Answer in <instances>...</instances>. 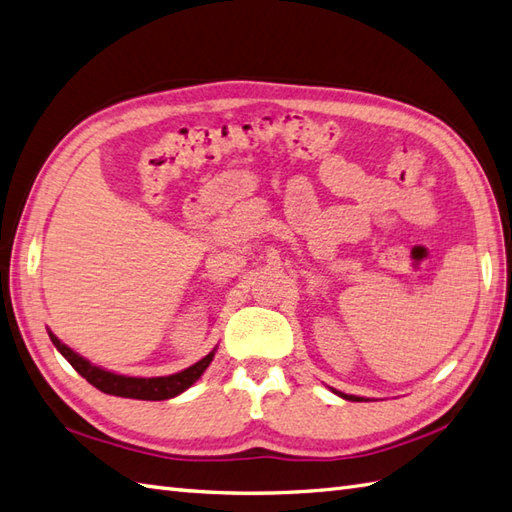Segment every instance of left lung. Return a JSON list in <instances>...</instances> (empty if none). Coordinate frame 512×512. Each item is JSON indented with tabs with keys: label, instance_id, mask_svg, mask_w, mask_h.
<instances>
[{
	"label": "left lung",
	"instance_id": "obj_1",
	"mask_svg": "<svg viewBox=\"0 0 512 512\" xmlns=\"http://www.w3.org/2000/svg\"><path fill=\"white\" fill-rule=\"evenodd\" d=\"M331 390H334V388H331ZM336 392V395L338 397H342V399H347V401H364L362 397H355V395H344V392H338V390H334Z\"/></svg>",
	"mask_w": 512,
	"mask_h": 512
}]
</instances>
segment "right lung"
<instances>
[{
    "mask_svg": "<svg viewBox=\"0 0 512 512\" xmlns=\"http://www.w3.org/2000/svg\"><path fill=\"white\" fill-rule=\"evenodd\" d=\"M47 334H50L52 344L61 351L63 358L74 366L91 386L106 392V395L126 397V399L163 401V399H172L176 395H181V392H185L189 386L198 382V377L207 371L213 355H216V349H213L211 353L205 355V358L185 368V371L168 375V377H126V375L104 371L100 366H93L89 360L82 358V355H78L76 351H71L67 344L58 340L52 331H47Z\"/></svg>",
    "mask_w": 512,
    "mask_h": 512,
    "instance_id": "right-lung-1",
    "label": "right lung"
}]
</instances>
